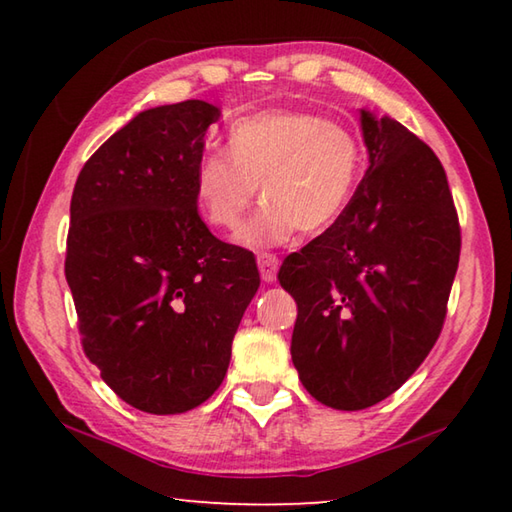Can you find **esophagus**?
Masks as SVG:
<instances>
[{"label":"esophagus","mask_w":512,"mask_h":512,"mask_svg":"<svg viewBox=\"0 0 512 512\" xmlns=\"http://www.w3.org/2000/svg\"><path fill=\"white\" fill-rule=\"evenodd\" d=\"M257 266H259V273H262V280L266 284L275 282L277 277V268H280V259L271 253H259L257 255Z\"/></svg>","instance_id":"esophagus-1"}]
</instances>
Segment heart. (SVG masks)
Wrapping results in <instances>:
<instances>
[{
    "instance_id": "1",
    "label": "heart",
    "mask_w": 512,
    "mask_h": 512,
    "mask_svg": "<svg viewBox=\"0 0 512 512\" xmlns=\"http://www.w3.org/2000/svg\"><path fill=\"white\" fill-rule=\"evenodd\" d=\"M361 164L363 146L350 126L309 110H264L230 126L228 151L201 153L194 196L212 228L237 230L262 187L266 203L237 241L271 248L298 230L332 228L350 205Z\"/></svg>"
}]
</instances>
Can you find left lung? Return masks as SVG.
I'll return each mask as SVG.
<instances>
[{"label":"left lung","instance_id":"left-lung-1","mask_svg":"<svg viewBox=\"0 0 512 512\" xmlns=\"http://www.w3.org/2000/svg\"><path fill=\"white\" fill-rule=\"evenodd\" d=\"M370 167L341 219L277 280L298 302L291 359L320 404L361 411L427 359L447 316L461 225L447 176L420 137L361 112Z\"/></svg>","mask_w":512,"mask_h":512}]
</instances>
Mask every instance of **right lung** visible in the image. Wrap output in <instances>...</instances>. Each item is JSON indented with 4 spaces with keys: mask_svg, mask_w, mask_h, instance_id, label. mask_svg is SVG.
I'll use <instances>...</instances> for the list:
<instances>
[{
    "mask_svg": "<svg viewBox=\"0 0 512 512\" xmlns=\"http://www.w3.org/2000/svg\"><path fill=\"white\" fill-rule=\"evenodd\" d=\"M219 108L144 110L83 164L69 205L65 277L85 357L135 409L171 415L221 386L259 289L248 250L198 214L194 169Z\"/></svg>",
    "mask_w": 512,
    "mask_h": 512,
    "instance_id": "obj_1",
    "label": "right lung"
}]
</instances>
